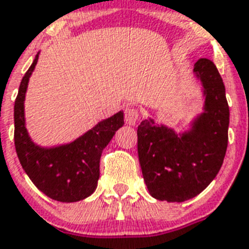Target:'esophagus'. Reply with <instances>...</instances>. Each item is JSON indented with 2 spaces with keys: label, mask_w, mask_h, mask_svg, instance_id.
I'll list each match as a JSON object with an SVG mask.
<instances>
[{
  "label": "esophagus",
  "mask_w": 249,
  "mask_h": 249,
  "mask_svg": "<svg viewBox=\"0 0 249 249\" xmlns=\"http://www.w3.org/2000/svg\"><path fill=\"white\" fill-rule=\"evenodd\" d=\"M140 120V112L136 108H127L124 110V121L129 126H136Z\"/></svg>",
  "instance_id": "34e87169"
}]
</instances>
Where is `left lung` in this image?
Masks as SVG:
<instances>
[{"label": "left lung", "mask_w": 249, "mask_h": 249, "mask_svg": "<svg viewBox=\"0 0 249 249\" xmlns=\"http://www.w3.org/2000/svg\"><path fill=\"white\" fill-rule=\"evenodd\" d=\"M194 72L205 96L203 113L190 131L176 133L154 120L137 127V153L150 195L183 202L201 194L219 173L228 147L229 106L223 79L213 61L200 58Z\"/></svg>", "instance_id": "left-lung-1"}]
</instances>
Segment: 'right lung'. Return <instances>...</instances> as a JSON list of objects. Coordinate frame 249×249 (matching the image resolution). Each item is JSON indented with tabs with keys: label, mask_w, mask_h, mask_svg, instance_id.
I'll use <instances>...</instances> for the list:
<instances>
[{
	"label": "right lung",
	"mask_w": 249,
	"mask_h": 249,
	"mask_svg": "<svg viewBox=\"0 0 249 249\" xmlns=\"http://www.w3.org/2000/svg\"><path fill=\"white\" fill-rule=\"evenodd\" d=\"M39 54L24 75L14 107L15 149L22 169L39 191L61 202L84 200L95 191L99 179V163L104 147L123 126V112L100 121L83 136L66 145L40 147L29 137L24 117V100L29 77Z\"/></svg>",
	"instance_id": "add662e5"
}]
</instances>
